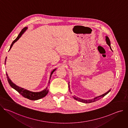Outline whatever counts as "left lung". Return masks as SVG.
Instances as JSON below:
<instances>
[{
  "mask_svg": "<svg viewBox=\"0 0 128 128\" xmlns=\"http://www.w3.org/2000/svg\"><path fill=\"white\" fill-rule=\"evenodd\" d=\"M106 44L109 46V47H110V48L111 49V50L112 51V48H111V46H110V40H109V38L108 36H106ZM68 86H69V92L71 93V91H70V86H69V82H68ZM111 90L110 89L108 91H107V92L105 93H104V94H102L100 96H97L92 99H88V100H85V99H81V98H80L76 96H73V98H74L75 100H77V101H78L80 102H82V103H92V102H95L99 99H100L101 98H102V97H104L105 95H106Z\"/></svg>",
  "mask_w": 128,
  "mask_h": 128,
  "instance_id": "obj_1",
  "label": "left lung"
}]
</instances>
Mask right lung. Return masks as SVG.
Returning a JSON list of instances; mask_svg holds the SVG:
<instances>
[{
	"label": "right lung",
	"mask_w": 128,
	"mask_h": 128,
	"mask_svg": "<svg viewBox=\"0 0 128 128\" xmlns=\"http://www.w3.org/2000/svg\"><path fill=\"white\" fill-rule=\"evenodd\" d=\"M27 27H25L24 28H23L22 31H21V32L19 33V34L18 35V37L16 38L15 40H14L12 44L10 45V50L8 51H10V48H12V46L13 44L16 42L18 40H19L21 36L23 34V33L26 31V30H27ZM6 58L7 57H6V60H5V63H4V64H6ZM57 69V68H55L53 69V70L50 73V80H49V82H48V84H50V79L51 78V76H52V74L54 73V72ZM6 77H7V78H8V82L10 84V86L13 88L15 90H16L17 92L20 93L21 95H22L24 97L26 98H27L29 100H38V99H40L41 98H42L44 97L48 93V87L47 86L46 88H44V90H42L40 91V92H32V91H30V90H26V89H25L23 88H21L20 86H16V84H14V82H12V81L10 80V79L9 78L7 73L6 72Z\"/></svg>",
	"instance_id": "right-lung-1"
}]
</instances>
